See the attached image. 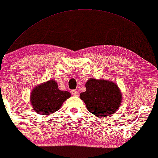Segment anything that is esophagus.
Returning a JSON list of instances; mask_svg holds the SVG:
<instances>
[{"label":"esophagus","instance_id":"esophagus-1","mask_svg":"<svg viewBox=\"0 0 158 158\" xmlns=\"http://www.w3.org/2000/svg\"><path fill=\"white\" fill-rule=\"evenodd\" d=\"M72 94L73 95V96H78L79 93H78V91H76V90H72Z\"/></svg>","mask_w":158,"mask_h":158}]
</instances>
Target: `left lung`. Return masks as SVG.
Returning a JSON list of instances; mask_svg holds the SVG:
<instances>
[{
    "label": "left lung",
    "instance_id": "8db88e82",
    "mask_svg": "<svg viewBox=\"0 0 158 158\" xmlns=\"http://www.w3.org/2000/svg\"><path fill=\"white\" fill-rule=\"evenodd\" d=\"M86 91L80 94L88 110L96 116H109L118 109L122 94L118 86L106 80L90 79L86 83Z\"/></svg>",
    "mask_w": 158,
    "mask_h": 158
}]
</instances>
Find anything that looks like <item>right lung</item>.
<instances>
[{
	"label": "right lung",
	"mask_w": 158,
	"mask_h": 158,
	"mask_svg": "<svg viewBox=\"0 0 158 158\" xmlns=\"http://www.w3.org/2000/svg\"><path fill=\"white\" fill-rule=\"evenodd\" d=\"M70 96L69 92L59 90L56 82L50 80L34 88L31 94V102L35 112L49 114L58 110Z\"/></svg>",
	"instance_id": "obj_1"
}]
</instances>
